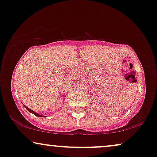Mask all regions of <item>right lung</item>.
<instances>
[{"label": "right lung", "instance_id": "1", "mask_svg": "<svg viewBox=\"0 0 157 157\" xmlns=\"http://www.w3.org/2000/svg\"><path fill=\"white\" fill-rule=\"evenodd\" d=\"M25 107H26V106H25ZM26 108L28 109V111H29V112H30V113H33V114H34V115H35L36 116H37V117H44V116H43V115H39V114H37V113H35V112H34L33 110H32V109H30L29 108H28V107H26Z\"/></svg>", "mask_w": 157, "mask_h": 157}]
</instances>
